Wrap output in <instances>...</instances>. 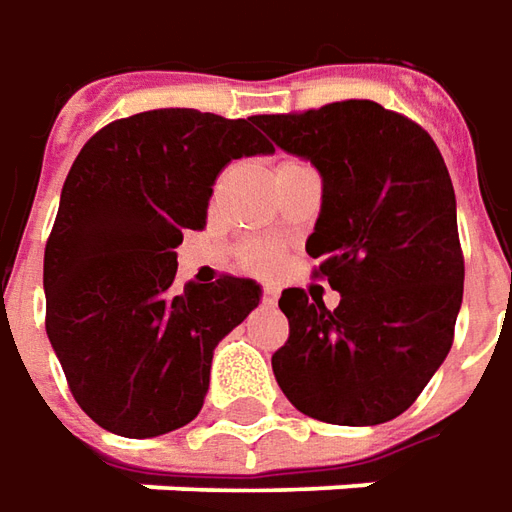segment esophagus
<instances>
[{
	"mask_svg": "<svg viewBox=\"0 0 512 512\" xmlns=\"http://www.w3.org/2000/svg\"><path fill=\"white\" fill-rule=\"evenodd\" d=\"M277 297H280V289H277V286H266V289H263V300H266V303H277Z\"/></svg>",
	"mask_w": 512,
	"mask_h": 512,
	"instance_id": "34e87169",
	"label": "esophagus"
}]
</instances>
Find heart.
Here are the masks:
<instances>
[{
  "instance_id": "b5f03b06",
  "label": "heart",
  "mask_w": 512,
  "mask_h": 512,
  "mask_svg": "<svg viewBox=\"0 0 512 512\" xmlns=\"http://www.w3.org/2000/svg\"><path fill=\"white\" fill-rule=\"evenodd\" d=\"M286 164H297V161H283L280 167H286ZM274 260H277V255H274L269 246H249L243 252V257H240V266L243 269H252V272H263V269H272Z\"/></svg>"
}]
</instances>
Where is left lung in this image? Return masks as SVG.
I'll list each match as a JSON object with an SVG mask.
<instances>
[{
    "mask_svg": "<svg viewBox=\"0 0 512 512\" xmlns=\"http://www.w3.org/2000/svg\"><path fill=\"white\" fill-rule=\"evenodd\" d=\"M255 124L320 172L306 252L340 291L334 311L303 289L283 291L289 340L274 351V379L311 419L388 422L445 362L462 309L465 260L442 152L405 115L357 98Z\"/></svg>",
    "mask_w": 512,
    "mask_h": 512,
    "instance_id": "left-lung-1",
    "label": "left lung"
}]
</instances>
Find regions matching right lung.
I'll use <instances>...</instances> for the list:
<instances>
[{"label":"right lung","mask_w":512,"mask_h":512,"mask_svg":"<svg viewBox=\"0 0 512 512\" xmlns=\"http://www.w3.org/2000/svg\"><path fill=\"white\" fill-rule=\"evenodd\" d=\"M272 152L255 115L186 107L113 121L81 147L45 249V326L73 397L104 431L150 439L203 408L215 348L263 291L232 274L175 289V249L206 226L218 172Z\"/></svg>","instance_id":"obj_1"}]
</instances>
